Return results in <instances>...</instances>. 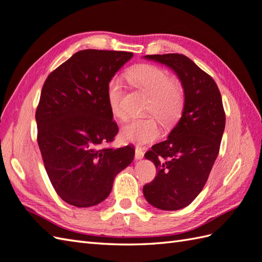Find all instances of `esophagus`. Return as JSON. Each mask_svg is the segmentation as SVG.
<instances>
[{
  "label": "esophagus",
  "mask_w": 262,
  "mask_h": 262,
  "mask_svg": "<svg viewBox=\"0 0 262 262\" xmlns=\"http://www.w3.org/2000/svg\"><path fill=\"white\" fill-rule=\"evenodd\" d=\"M144 157V151L141 147H136L135 149V160H142Z\"/></svg>",
  "instance_id": "34e87169"
}]
</instances>
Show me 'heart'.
Segmentation results:
<instances>
[{
	"label": "heart",
	"instance_id": "obj_1",
	"mask_svg": "<svg viewBox=\"0 0 262 262\" xmlns=\"http://www.w3.org/2000/svg\"><path fill=\"white\" fill-rule=\"evenodd\" d=\"M127 78L134 86L149 97L146 113L154 114L167 127L176 124L183 113L185 96L183 87L173 81L167 71L156 66L139 64L128 70ZM107 99L113 116L125 120L127 115L123 106L124 89L116 78L108 83ZM161 133L159 121L154 117H146L125 125L120 135L125 142L146 145L159 139Z\"/></svg>",
	"mask_w": 262,
	"mask_h": 262
}]
</instances>
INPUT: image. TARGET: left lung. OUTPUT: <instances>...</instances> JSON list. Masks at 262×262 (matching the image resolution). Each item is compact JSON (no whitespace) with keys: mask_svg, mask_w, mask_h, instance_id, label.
<instances>
[{"mask_svg":"<svg viewBox=\"0 0 262 262\" xmlns=\"http://www.w3.org/2000/svg\"><path fill=\"white\" fill-rule=\"evenodd\" d=\"M171 68L181 80L185 102L182 117L166 141L145 154L156 166V178L143 187L147 202L165 211L183 209L208 181L226 127L222 98L213 78L184 54H148Z\"/></svg>","mask_w":262,"mask_h":262,"instance_id":"left-lung-1","label":"left lung"}]
</instances>
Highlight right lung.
I'll use <instances>...</instances> for the list:
<instances>
[{
	"label": "right lung",
	"mask_w": 262,
	"mask_h": 262,
	"mask_svg": "<svg viewBox=\"0 0 262 262\" xmlns=\"http://www.w3.org/2000/svg\"><path fill=\"white\" fill-rule=\"evenodd\" d=\"M132 52L81 50L48 76L35 112L38 144L58 195L77 208L105 200L135 149L100 148L117 135L107 88Z\"/></svg>",
	"instance_id": "obj_1"
}]
</instances>
